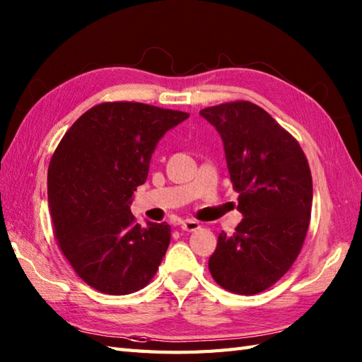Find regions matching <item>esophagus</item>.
Segmentation results:
<instances>
[{
    "label": "esophagus",
    "instance_id": "esophagus-1",
    "mask_svg": "<svg viewBox=\"0 0 362 362\" xmlns=\"http://www.w3.org/2000/svg\"><path fill=\"white\" fill-rule=\"evenodd\" d=\"M199 227H201V224L194 219H185L180 222V228L185 230V232H196V230H199Z\"/></svg>",
    "mask_w": 362,
    "mask_h": 362
}]
</instances>
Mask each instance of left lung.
<instances>
[{
    "instance_id": "obj_1",
    "label": "left lung",
    "mask_w": 362,
    "mask_h": 362,
    "mask_svg": "<svg viewBox=\"0 0 362 362\" xmlns=\"http://www.w3.org/2000/svg\"><path fill=\"white\" fill-rule=\"evenodd\" d=\"M199 113L221 135L244 216L232 235L219 233L209 269L224 289L258 294L288 272L303 245L313 205L308 160L255 104L227 103Z\"/></svg>"
}]
</instances>
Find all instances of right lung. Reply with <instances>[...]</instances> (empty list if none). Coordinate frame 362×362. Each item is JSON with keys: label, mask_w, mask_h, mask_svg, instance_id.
<instances>
[{"label": "right lung", "mask_w": 362, "mask_h": 362, "mask_svg": "<svg viewBox=\"0 0 362 362\" xmlns=\"http://www.w3.org/2000/svg\"><path fill=\"white\" fill-rule=\"evenodd\" d=\"M185 112L140 103L95 105L68 129L48 168V204L59 247L81 279L112 296L143 289L171 241L166 222H135L134 191L152 153Z\"/></svg>", "instance_id": "add662e5"}]
</instances>
